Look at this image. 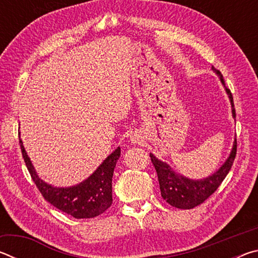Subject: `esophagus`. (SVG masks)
Listing matches in <instances>:
<instances>
[{
	"mask_svg": "<svg viewBox=\"0 0 258 258\" xmlns=\"http://www.w3.org/2000/svg\"><path fill=\"white\" fill-rule=\"evenodd\" d=\"M131 142H132V143H141L142 138L139 137L138 134H134V135H132V138H131Z\"/></svg>",
	"mask_w": 258,
	"mask_h": 258,
	"instance_id": "34e87169",
	"label": "esophagus"
}]
</instances>
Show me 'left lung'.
<instances>
[{
  "mask_svg": "<svg viewBox=\"0 0 258 258\" xmlns=\"http://www.w3.org/2000/svg\"><path fill=\"white\" fill-rule=\"evenodd\" d=\"M212 69L217 74L221 83L225 87V91L229 95L231 102V107H232V116L235 117L233 98L231 91L225 86L224 78L220 71H217L214 67H212ZM235 154H237V139L234 140L232 150H231L230 156L225 160V163L215 173L203 178V180H191V178L183 176L181 174L174 172L171 166L166 164L165 161L159 160L154 155L150 154L151 161L156 168L157 175H158L161 197L171 206L181 209H191L203 204L205 200L211 197L216 191L217 187L223 182L225 176L228 175L233 165Z\"/></svg>",
  "mask_w": 258,
  "mask_h": 258,
  "instance_id": "obj_1",
  "label": "left lung"
}]
</instances>
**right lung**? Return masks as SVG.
I'll list each match as a JSON object with an SVG mask.
<instances>
[{"instance_id":"obj_1","label":"right lung","mask_w":258,"mask_h":258,"mask_svg":"<svg viewBox=\"0 0 258 258\" xmlns=\"http://www.w3.org/2000/svg\"><path fill=\"white\" fill-rule=\"evenodd\" d=\"M19 145L34 183L46 202L53 205L55 208L75 218H92L104 213L111 206L112 175L117 160L120 157L119 147L111 152L86 180L74 186L56 187L47 184L38 177L21 139H19Z\"/></svg>"}]
</instances>
